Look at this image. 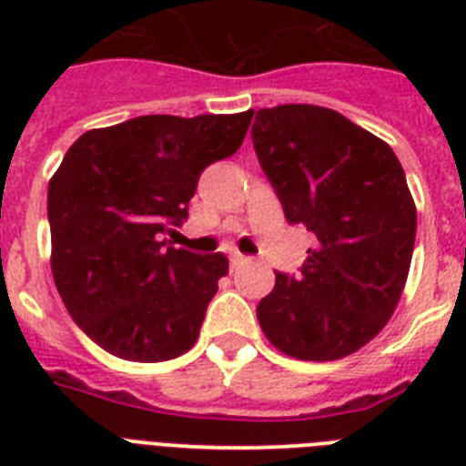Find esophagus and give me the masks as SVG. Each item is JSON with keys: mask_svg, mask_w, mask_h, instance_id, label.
<instances>
[{"mask_svg": "<svg viewBox=\"0 0 466 466\" xmlns=\"http://www.w3.org/2000/svg\"><path fill=\"white\" fill-rule=\"evenodd\" d=\"M229 263H232V270L241 268V266H247V263H251V258L244 254H232L229 256Z\"/></svg>", "mask_w": 466, "mask_h": 466, "instance_id": "1", "label": "esophagus"}]
</instances>
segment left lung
<instances>
[{
  "mask_svg": "<svg viewBox=\"0 0 466 466\" xmlns=\"http://www.w3.org/2000/svg\"><path fill=\"white\" fill-rule=\"evenodd\" d=\"M256 157L290 225L317 244L256 314L266 339L298 360H339L375 339L404 290L416 205L387 142L321 106L256 111Z\"/></svg>",
  "mask_w": 466,
  "mask_h": 466,
  "instance_id": "1",
  "label": "left lung"
}]
</instances>
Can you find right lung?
Masks as SVG:
<instances>
[{"mask_svg":"<svg viewBox=\"0 0 466 466\" xmlns=\"http://www.w3.org/2000/svg\"><path fill=\"white\" fill-rule=\"evenodd\" d=\"M251 116H140L89 130L50 178L55 285L116 358L171 360L198 340L229 261L168 247L164 234L188 218L205 167L241 147Z\"/></svg>","mask_w":466,"mask_h":466,"instance_id":"1","label":"right lung"}]
</instances>
